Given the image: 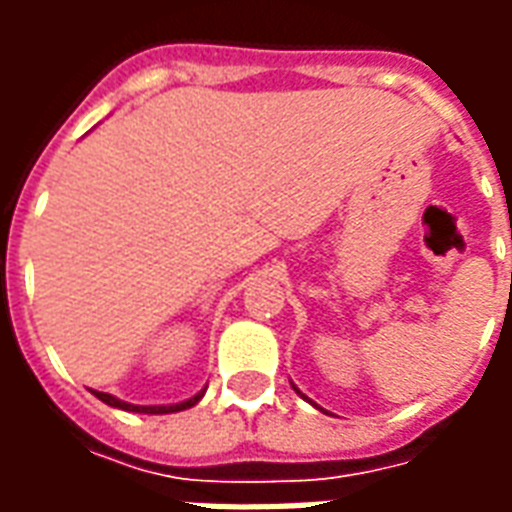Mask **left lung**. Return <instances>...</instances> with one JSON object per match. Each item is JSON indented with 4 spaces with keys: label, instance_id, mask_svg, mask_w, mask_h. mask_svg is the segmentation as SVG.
<instances>
[{
    "label": "left lung",
    "instance_id": "1",
    "mask_svg": "<svg viewBox=\"0 0 512 512\" xmlns=\"http://www.w3.org/2000/svg\"><path fill=\"white\" fill-rule=\"evenodd\" d=\"M296 392H299V389H296Z\"/></svg>",
    "mask_w": 512,
    "mask_h": 512
}]
</instances>
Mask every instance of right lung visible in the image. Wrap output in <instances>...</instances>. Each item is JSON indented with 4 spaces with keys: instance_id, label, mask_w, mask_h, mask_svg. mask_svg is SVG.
I'll return each instance as SVG.
<instances>
[{
    "instance_id": "obj_1",
    "label": "right lung",
    "mask_w": 512,
    "mask_h": 512,
    "mask_svg": "<svg viewBox=\"0 0 512 512\" xmlns=\"http://www.w3.org/2000/svg\"><path fill=\"white\" fill-rule=\"evenodd\" d=\"M93 395L98 397V400H104L106 406L123 408V411H136V414H175V411H186V408L194 406V403H197V400L205 395V389H202V392H197L194 397H189V400H183V403H172V406H134V403H126V400L109 395V392H93Z\"/></svg>"
}]
</instances>
